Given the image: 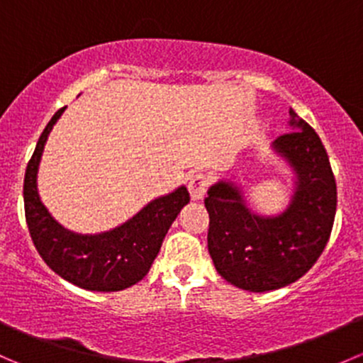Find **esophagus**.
I'll return each instance as SVG.
<instances>
[{"mask_svg":"<svg viewBox=\"0 0 363 363\" xmlns=\"http://www.w3.org/2000/svg\"><path fill=\"white\" fill-rule=\"evenodd\" d=\"M208 179L205 177L203 174H195L191 175L188 182L189 195H191V200H202L205 196V191H207Z\"/></svg>","mask_w":363,"mask_h":363,"instance_id":"esophagus-1","label":"esophagus"}]
</instances>
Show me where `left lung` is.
I'll use <instances>...</instances> for the list:
<instances>
[{"instance_id": "left-lung-1", "label": "left lung", "mask_w": 363, "mask_h": 363, "mask_svg": "<svg viewBox=\"0 0 363 363\" xmlns=\"http://www.w3.org/2000/svg\"><path fill=\"white\" fill-rule=\"evenodd\" d=\"M290 133L272 142L274 155L294 172V195L284 211H251L242 188L219 179L208 188L207 247L223 279L263 294L295 283L316 263L330 237L337 188L316 131L290 108Z\"/></svg>"}]
</instances>
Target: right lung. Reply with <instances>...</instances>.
I'll list each match as a JSON object with an SVG mask.
<instances>
[{
  "instance_id": "right-lung-1",
  "label": "right lung",
  "mask_w": 363,
  "mask_h": 363,
  "mask_svg": "<svg viewBox=\"0 0 363 363\" xmlns=\"http://www.w3.org/2000/svg\"><path fill=\"white\" fill-rule=\"evenodd\" d=\"M60 108L40 135L24 175L26 223L43 262L68 283L91 291H121L147 276L164 235L189 202L186 186L151 200L133 218L101 233H75L52 218L40 200L38 167Z\"/></svg>"
}]
</instances>
